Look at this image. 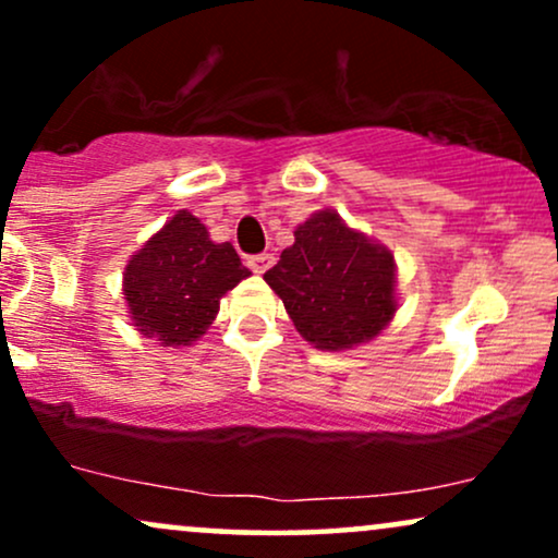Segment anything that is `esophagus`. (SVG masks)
<instances>
[{"label":"esophagus","mask_w":558,"mask_h":558,"mask_svg":"<svg viewBox=\"0 0 558 558\" xmlns=\"http://www.w3.org/2000/svg\"><path fill=\"white\" fill-rule=\"evenodd\" d=\"M272 265H275L272 254H254V257H248V267H252V270L257 272V275L267 272Z\"/></svg>","instance_id":"obj_1"}]
</instances>
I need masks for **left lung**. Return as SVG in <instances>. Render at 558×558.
Returning a JSON list of instances; mask_svg holds the SVG:
<instances>
[{"instance_id": "8db88e82", "label": "left lung", "mask_w": 558, "mask_h": 558, "mask_svg": "<svg viewBox=\"0 0 558 558\" xmlns=\"http://www.w3.org/2000/svg\"><path fill=\"white\" fill-rule=\"evenodd\" d=\"M293 235L265 280L301 338L315 349L341 351L380 336L399 310L393 254L332 209H319Z\"/></svg>"}]
</instances>
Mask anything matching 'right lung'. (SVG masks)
<instances>
[{
  "label": "right lung",
  "instance_id": "obj_1",
  "mask_svg": "<svg viewBox=\"0 0 558 558\" xmlns=\"http://www.w3.org/2000/svg\"><path fill=\"white\" fill-rule=\"evenodd\" d=\"M248 275L228 241L215 243L202 220L181 209L128 259V315L141 336L181 349L207 332L220 299Z\"/></svg>",
  "mask_w": 558,
  "mask_h": 558
}]
</instances>
